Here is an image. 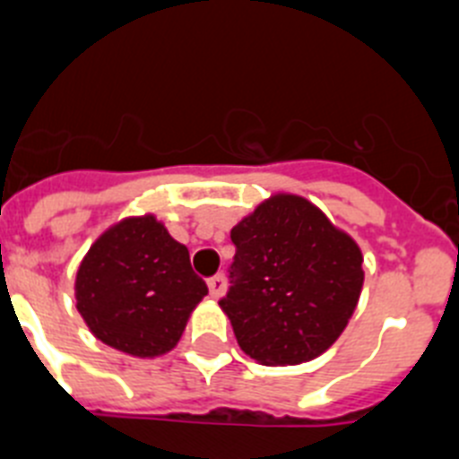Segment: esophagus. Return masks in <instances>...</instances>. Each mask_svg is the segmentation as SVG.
Returning <instances> with one entry per match:
<instances>
[{
    "mask_svg": "<svg viewBox=\"0 0 459 459\" xmlns=\"http://www.w3.org/2000/svg\"><path fill=\"white\" fill-rule=\"evenodd\" d=\"M224 290H226V278L221 276V273H217V276L208 278V292H210V297L220 299L221 294H224Z\"/></svg>",
    "mask_w": 459,
    "mask_h": 459,
    "instance_id": "esophagus-1",
    "label": "esophagus"
}]
</instances>
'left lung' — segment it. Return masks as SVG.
<instances>
[{
	"label": "left lung",
	"instance_id": "1",
	"mask_svg": "<svg viewBox=\"0 0 459 459\" xmlns=\"http://www.w3.org/2000/svg\"><path fill=\"white\" fill-rule=\"evenodd\" d=\"M221 299L238 344L260 365H301L349 324L365 281L359 247L297 195H273L230 230Z\"/></svg>",
	"mask_w": 459,
	"mask_h": 459
}]
</instances>
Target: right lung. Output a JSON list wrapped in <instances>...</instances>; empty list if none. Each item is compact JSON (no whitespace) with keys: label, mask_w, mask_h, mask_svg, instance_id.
Here are the masks:
<instances>
[{"label":"right lung","mask_w":459,"mask_h":459,"mask_svg":"<svg viewBox=\"0 0 459 459\" xmlns=\"http://www.w3.org/2000/svg\"><path fill=\"white\" fill-rule=\"evenodd\" d=\"M76 310L97 340L135 358L177 346L208 294L190 254L153 215L128 217L90 247L76 272Z\"/></svg>","instance_id":"right-lung-1"}]
</instances>
